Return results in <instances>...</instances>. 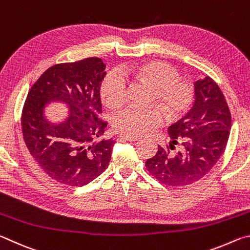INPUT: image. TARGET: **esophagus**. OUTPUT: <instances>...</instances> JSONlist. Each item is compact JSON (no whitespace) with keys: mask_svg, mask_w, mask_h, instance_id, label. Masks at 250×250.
Masks as SVG:
<instances>
[{"mask_svg":"<svg viewBox=\"0 0 250 250\" xmlns=\"http://www.w3.org/2000/svg\"><path fill=\"white\" fill-rule=\"evenodd\" d=\"M120 139L126 141H139L140 140V137H133V135H126V134H121Z\"/></svg>","mask_w":250,"mask_h":250,"instance_id":"esophagus-1","label":"esophagus"}]
</instances>
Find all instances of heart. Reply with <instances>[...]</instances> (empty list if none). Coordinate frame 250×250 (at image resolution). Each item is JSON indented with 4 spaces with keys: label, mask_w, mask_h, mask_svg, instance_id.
Instances as JSON below:
<instances>
[{
    "label": "heart",
    "mask_w": 250,
    "mask_h": 250,
    "mask_svg": "<svg viewBox=\"0 0 250 250\" xmlns=\"http://www.w3.org/2000/svg\"><path fill=\"white\" fill-rule=\"evenodd\" d=\"M124 74L153 88L152 100L163 108L168 119L184 116L191 108L194 92L188 83L181 82L179 71L163 62H149L130 66ZM101 98L110 109H120L126 103V82L118 71L105 76L100 88ZM163 112L156 105L147 108L131 105L115 118V129L126 135H145L162 125Z\"/></svg>",
    "instance_id": "b5f03b06"
}]
</instances>
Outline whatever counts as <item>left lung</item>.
<instances>
[{"mask_svg":"<svg viewBox=\"0 0 250 250\" xmlns=\"http://www.w3.org/2000/svg\"><path fill=\"white\" fill-rule=\"evenodd\" d=\"M194 104L188 115L167 128L171 153L159 146L146 167L161 183L184 186L204 177L221 159L229 137L230 112L222 90L208 76L194 82Z\"/></svg>","mask_w":250,"mask_h":250,"instance_id":"1","label":"left lung"}]
</instances>
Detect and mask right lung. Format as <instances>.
Returning a JSON list of instances; mask_svg holds the SVG:
<instances>
[{"label": "right lung", "mask_w": 250, "mask_h": 250, "mask_svg": "<svg viewBox=\"0 0 250 250\" xmlns=\"http://www.w3.org/2000/svg\"><path fill=\"white\" fill-rule=\"evenodd\" d=\"M105 64L90 57L50 67L33 84L22 113L24 141L36 163L59 183L83 186L109 166L116 141L104 140L101 83ZM52 103L66 107L62 121L47 116Z\"/></svg>", "instance_id": "obj_1"}]
</instances>
